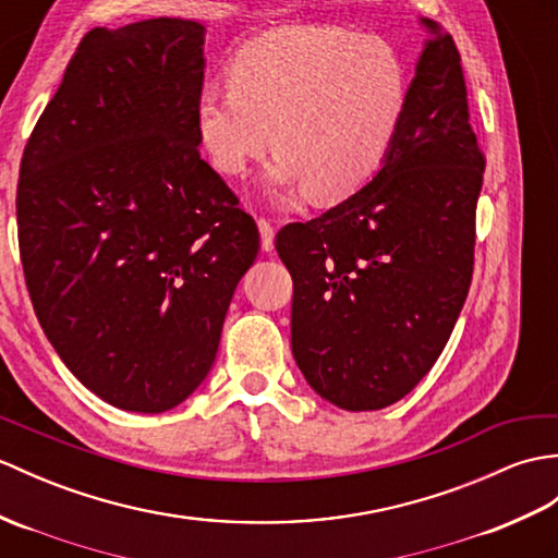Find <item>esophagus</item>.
Returning a JSON list of instances; mask_svg holds the SVG:
<instances>
[{"label": "esophagus", "mask_w": 558, "mask_h": 558, "mask_svg": "<svg viewBox=\"0 0 558 558\" xmlns=\"http://www.w3.org/2000/svg\"><path fill=\"white\" fill-rule=\"evenodd\" d=\"M258 232H262V247L264 252H274V226H270V220L266 218H258Z\"/></svg>", "instance_id": "1"}]
</instances>
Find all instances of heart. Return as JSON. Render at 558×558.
Returning <instances> with one entry per match:
<instances>
[{"label":"heart","instance_id":"1","mask_svg":"<svg viewBox=\"0 0 558 558\" xmlns=\"http://www.w3.org/2000/svg\"><path fill=\"white\" fill-rule=\"evenodd\" d=\"M226 83L199 89L194 137L218 173L238 178L268 149L270 133L274 199L304 190L318 204L352 197L390 159L409 104L399 51L335 25H282L254 37L230 59Z\"/></svg>","mask_w":558,"mask_h":558}]
</instances>
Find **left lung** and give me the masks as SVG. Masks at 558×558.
<instances>
[{"label": "left lung", "instance_id": "left-lung-1", "mask_svg": "<svg viewBox=\"0 0 558 558\" xmlns=\"http://www.w3.org/2000/svg\"><path fill=\"white\" fill-rule=\"evenodd\" d=\"M390 159L368 185L284 226L292 354L347 411L395 404L435 366L473 276L485 157L469 123L459 49L430 19Z\"/></svg>", "mask_w": 558, "mask_h": 558}]
</instances>
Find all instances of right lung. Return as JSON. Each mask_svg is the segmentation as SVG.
Segmentation results:
<instances>
[{"label": "right lung", "instance_id": "add662e5", "mask_svg": "<svg viewBox=\"0 0 558 558\" xmlns=\"http://www.w3.org/2000/svg\"><path fill=\"white\" fill-rule=\"evenodd\" d=\"M204 25L95 28L25 145L16 218L37 320L107 404L161 413L204 383L254 218L199 157Z\"/></svg>", "mask_w": 558, "mask_h": 558}]
</instances>
